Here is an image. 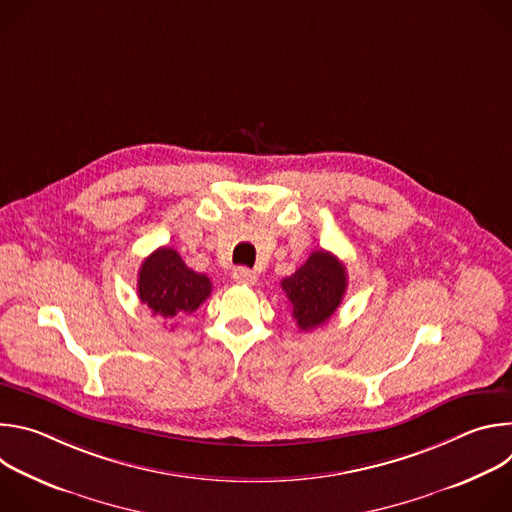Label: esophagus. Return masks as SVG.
<instances>
[{
    "instance_id": "obj_1",
    "label": "esophagus",
    "mask_w": 512,
    "mask_h": 512,
    "mask_svg": "<svg viewBox=\"0 0 512 512\" xmlns=\"http://www.w3.org/2000/svg\"><path fill=\"white\" fill-rule=\"evenodd\" d=\"M233 279H235L237 283H243V285H253V283L257 281V273L251 271L249 267H237V269L233 271Z\"/></svg>"
}]
</instances>
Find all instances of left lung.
Masks as SVG:
<instances>
[{
    "label": "left lung",
    "mask_w": 512,
    "mask_h": 512,
    "mask_svg": "<svg viewBox=\"0 0 512 512\" xmlns=\"http://www.w3.org/2000/svg\"><path fill=\"white\" fill-rule=\"evenodd\" d=\"M346 285L344 265L324 249L314 251L296 273L281 279L291 314L304 332L316 330L332 318L344 298Z\"/></svg>",
    "instance_id": "obj_1"
}]
</instances>
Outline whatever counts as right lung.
Masks as SVG:
<instances>
[{
	"label": "right lung",
	"instance_id": "1",
	"mask_svg": "<svg viewBox=\"0 0 512 512\" xmlns=\"http://www.w3.org/2000/svg\"><path fill=\"white\" fill-rule=\"evenodd\" d=\"M210 291V279L204 273L192 271L178 251L170 247L156 249L139 267V300L154 316L164 320L192 314L210 296Z\"/></svg>",
	"mask_w": 512,
	"mask_h": 512
}]
</instances>
